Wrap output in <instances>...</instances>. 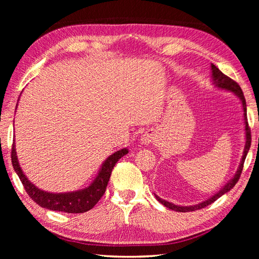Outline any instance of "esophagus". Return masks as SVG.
I'll return each instance as SVG.
<instances>
[{
    "mask_svg": "<svg viewBox=\"0 0 259 259\" xmlns=\"http://www.w3.org/2000/svg\"><path fill=\"white\" fill-rule=\"evenodd\" d=\"M141 142L145 145H149V144H151V142H155V137L150 134H145L144 136H142Z\"/></svg>",
    "mask_w": 259,
    "mask_h": 259,
    "instance_id": "obj_1",
    "label": "esophagus"
}]
</instances>
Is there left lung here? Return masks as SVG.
Listing matches in <instances>:
<instances>
[{"label":"left lung","mask_w":259,"mask_h":259,"mask_svg":"<svg viewBox=\"0 0 259 259\" xmlns=\"http://www.w3.org/2000/svg\"><path fill=\"white\" fill-rule=\"evenodd\" d=\"M211 73H212V80H213V83L219 89H223V90H227V91H232L234 92L236 96H237L240 101L241 104H243V110H244V120H245V133H246V144H245V148H244V152H243V157H241V161L239 163V167L237 169V171H236L234 177L230 179L228 183L225 185L223 188L219 190L217 194H214L212 197L209 198L206 201H202L200 203H198V205H194V206H178V205H174L171 202H168L166 200L161 199V198H159L158 196H156L157 200L159 202H161L164 207H167L169 209H172V210L176 211H180V212H188V211H195L198 210V209H201V208H205L208 205H211L213 201H216L218 198H221L223 195L226 194L230 189L234 188V186L237 184V181L240 178V175L241 171H243V168H244V162H245V159L247 153H248V150L250 148V144H251V134H250V128L248 125V121H247V109H246V100H245V97H244V93L241 91V88L239 87V84L237 82L234 81L233 79H230L229 76H227L226 74H224L221 70H219L216 65L211 64Z\"/></svg>","instance_id":"8db88e82"}]
</instances>
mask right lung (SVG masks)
Wrapping results in <instances>:
<instances>
[{"mask_svg": "<svg viewBox=\"0 0 259 259\" xmlns=\"http://www.w3.org/2000/svg\"><path fill=\"white\" fill-rule=\"evenodd\" d=\"M126 153H128V149L123 148V149H121L117 152H114L113 155L109 156L106 159V161L103 162L96 179L92 181L89 187L78 191L64 192V194H52V192L43 191L41 189H38L37 187H35L32 183H30L29 179L25 177V175L22 171L19 164L18 156H16L15 152L14 142L12 145L11 158H12V164L15 172L18 174L22 185H23L25 191L27 192V195H29L32 198V200L36 202L38 206L56 211L82 213L90 210V209L95 207L96 203L100 200V198L103 196L104 192H106L113 167L115 166V163L118 162L119 159L126 155Z\"/></svg>", "mask_w": 259, "mask_h": 259, "instance_id": "1", "label": "right lung"}]
</instances>
